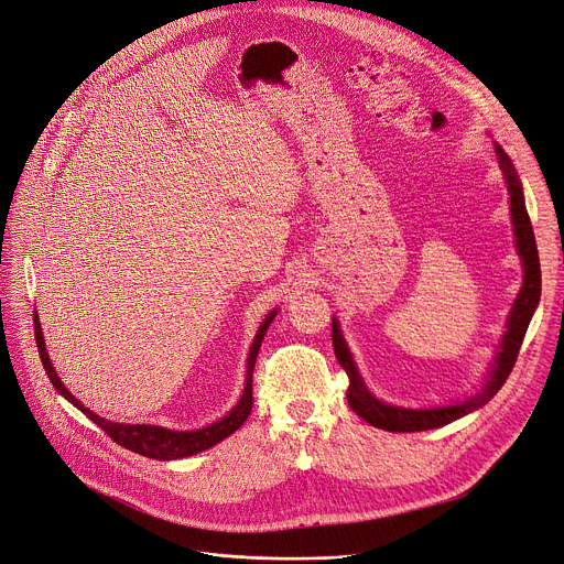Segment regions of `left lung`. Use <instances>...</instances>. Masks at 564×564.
<instances>
[{"mask_svg":"<svg viewBox=\"0 0 564 564\" xmlns=\"http://www.w3.org/2000/svg\"><path fill=\"white\" fill-rule=\"evenodd\" d=\"M495 152L499 160V169L503 173L508 195H510V218H513V231H516V247L524 265V283L522 290L510 308L508 322H506V333L501 337L499 350L495 355V365L488 371V380L477 391L475 395L447 404V406H432V409H404V406H393L382 400H378L365 384L360 371H357L352 355L341 337L339 322L333 317V348L337 362L348 376V389L346 398L352 412L365 419L369 425L387 430V432H425L434 427H443L460 416H466L475 409L484 406L508 380L510 371L516 367L518 352L522 346V339L527 335V328L531 324V317L540 303V290H542V274H540V259H538V245L531 227V218L524 204V193H522V182L516 173L513 162L508 160L501 145L495 143Z\"/></svg>","mask_w":564,"mask_h":564,"instance_id":"obj_1","label":"left lung"}]
</instances>
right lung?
Here are the masks:
<instances>
[{
  "label": "right lung",
  "instance_id": "right-lung-1",
  "mask_svg": "<svg viewBox=\"0 0 564 564\" xmlns=\"http://www.w3.org/2000/svg\"><path fill=\"white\" fill-rule=\"evenodd\" d=\"M276 317V311H272L265 322L261 324L259 333H256L251 348H249V357H247V378H245V391L238 400V404L231 409L227 416H223L220 421L202 427V430H193V432H175V430H166L160 425H126V423H112L100 419L98 414L89 412V409L69 393V389L61 382L56 369L51 367L48 360V352L44 348V337H42V328H40V319L37 315H33V328H35V344H37V352H40V360L42 367L46 371V378L51 380V384L56 387V391L67 398L74 406H78L80 412L96 423L100 430H104L115 443H119L126 449H132L137 454H143L148 458H160V460H173V458H184L197 452H204L214 447L216 443H220L223 438L231 436L249 416L251 412V404H253V395H251V376H253V365H256V355L261 350V341L272 324V319Z\"/></svg>",
  "mask_w": 564,
  "mask_h": 564
}]
</instances>
